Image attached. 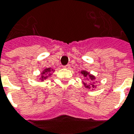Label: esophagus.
<instances>
[{"label":"esophagus","instance_id":"34e87169","mask_svg":"<svg viewBox=\"0 0 134 134\" xmlns=\"http://www.w3.org/2000/svg\"><path fill=\"white\" fill-rule=\"evenodd\" d=\"M70 64H67V65H66V66H64V68L69 69V68H70Z\"/></svg>","mask_w":134,"mask_h":134}]
</instances>
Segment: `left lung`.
<instances>
[{"label":"left lung","mask_w":134,"mask_h":134,"mask_svg":"<svg viewBox=\"0 0 134 134\" xmlns=\"http://www.w3.org/2000/svg\"><path fill=\"white\" fill-rule=\"evenodd\" d=\"M80 74L83 76L84 79L86 80V82H83V84L84 85V87L86 88H88V89H91L93 90V88L96 87L95 84H94V80L95 78V76H93V74H91L89 72H87V70H81L80 71Z\"/></svg>","instance_id":"1"}]
</instances>
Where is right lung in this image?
Listing matches in <instances>:
<instances>
[{
	"mask_svg": "<svg viewBox=\"0 0 134 134\" xmlns=\"http://www.w3.org/2000/svg\"><path fill=\"white\" fill-rule=\"evenodd\" d=\"M54 72V70L51 68V67H48V68H45L42 72L40 74V78L39 79L41 80V81H43L44 80H46L48 77H51L52 73Z\"/></svg>",
	"mask_w": 134,
	"mask_h": 134,
	"instance_id": "add662e5",
	"label": "right lung"
}]
</instances>
